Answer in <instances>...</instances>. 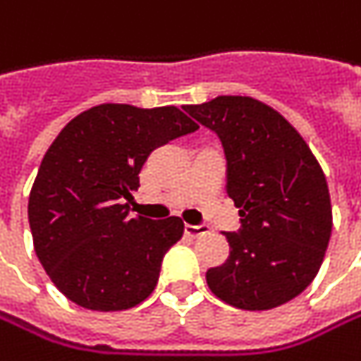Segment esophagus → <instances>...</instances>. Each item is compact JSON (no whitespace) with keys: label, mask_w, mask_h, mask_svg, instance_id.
Here are the masks:
<instances>
[{"label":"esophagus","mask_w":361,"mask_h":361,"mask_svg":"<svg viewBox=\"0 0 361 361\" xmlns=\"http://www.w3.org/2000/svg\"><path fill=\"white\" fill-rule=\"evenodd\" d=\"M185 233H187V235H190V238H199V235H205V233H207V227L190 226V224H187V226H185Z\"/></svg>","instance_id":"34e87169"}]
</instances>
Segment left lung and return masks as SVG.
<instances>
[{"label":"left lung","instance_id":"left-lung-1","mask_svg":"<svg viewBox=\"0 0 361 361\" xmlns=\"http://www.w3.org/2000/svg\"><path fill=\"white\" fill-rule=\"evenodd\" d=\"M185 111L219 135L226 190L242 217V229L226 233V264L207 270L211 293L243 311L293 300L317 276L334 227L315 154L276 109L254 97L221 95Z\"/></svg>","mask_w":361,"mask_h":361}]
</instances>
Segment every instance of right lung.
<instances>
[{"instance_id":"add662e5","label":"right lung","mask_w":361,"mask_h":361,"mask_svg":"<svg viewBox=\"0 0 361 361\" xmlns=\"http://www.w3.org/2000/svg\"><path fill=\"white\" fill-rule=\"evenodd\" d=\"M199 126L178 107L103 103L71 119L30 190L34 250L64 297L89 311H123L152 295L160 264L183 238L180 217L130 215L154 148Z\"/></svg>"}]
</instances>
